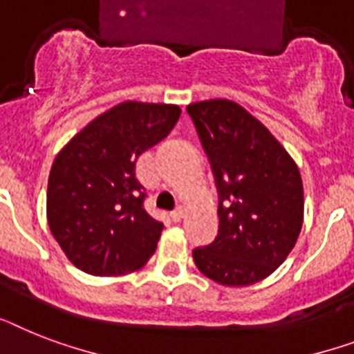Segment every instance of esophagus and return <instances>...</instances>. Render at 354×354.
<instances>
[{"instance_id": "34e87169", "label": "esophagus", "mask_w": 354, "mask_h": 354, "mask_svg": "<svg viewBox=\"0 0 354 354\" xmlns=\"http://www.w3.org/2000/svg\"><path fill=\"white\" fill-rule=\"evenodd\" d=\"M183 207H176V209H174V211L171 212V218L172 220H174V222H178V220H182L183 218Z\"/></svg>"}]
</instances>
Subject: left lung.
I'll use <instances>...</instances> for the list:
<instances>
[{
	"mask_svg": "<svg viewBox=\"0 0 354 354\" xmlns=\"http://www.w3.org/2000/svg\"><path fill=\"white\" fill-rule=\"evenodd\" d=\"M218 191V236L192 251L207 278L249 286L269 277L297 243L304 187L297 163L257 118L229 100L187 107Z\"/></svg>",
	"mask_w": 354,
	"mask_h": 354,
	"instance_id": "obj_1",
	"label": "left lung"
}]
</instances>
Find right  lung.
Instances as JSON below:
<instances>
[{"label": "right lung", "mask_w": 354, "mask_h": 354, "mask_svg": "<svg viewBox=\"0 0 354 354\" xmlns=\"http://www.w3.org/2000/svg\"><path fill=\"white\" fill-rule=\"evenodd\" d=\"M180 107L120 103L65 145L48 176L47 218L67 258L94 277L136 271L156 251L163 222L145 211L142 152L167 136Z\"/></svg>", "instance_id": "right-lung-1"}]
</instances>
